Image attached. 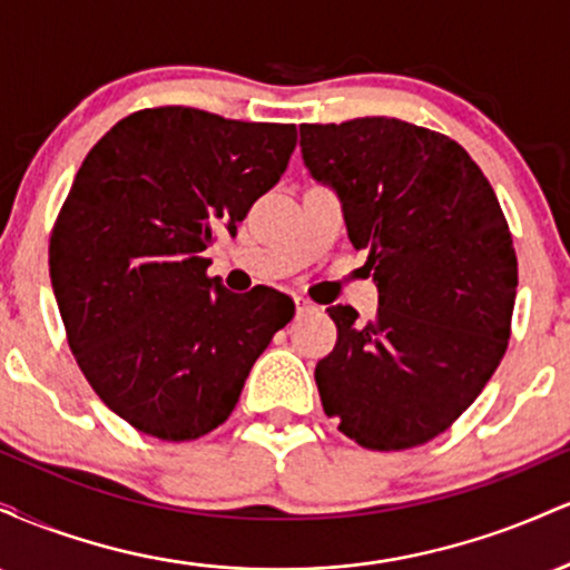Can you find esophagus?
<instances>
[{
  "instance_id": "34e87169",
  "label": "esophagus",
  "mask_w": 570,
  "mask_h": 570,
  "mask_svg": "<svg viewBox=\"0 0 570 570\" xmlns=\"http://www.w3.org/2000/svg\"><path fill=\"white\" fill-rule=\"evenodd\" d=\"M294 307H297V316H303V313H311V311H316V305H313V303H307L305 297H294Z\"/></svg>"
}]
</instances>
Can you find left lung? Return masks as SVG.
<instances>
[{"mask_svg":"<svg viewBox=\"0 0 570 570\" xmlns=\"http://www.w3.org/2000/svg\"><path fill=\"white\" fill-rule=\"evenodd\" d=\"M299 147L343 200L377 284L370 322L330 307L337 345L316 364L324 412L367 450L434 440L507 353L517 254L499 198L461 144L396 117L299 126Z\"/></svg>","mask_w":570,"mask_h":570,"instance_id":"obj_1","label":"left lung"}]
</instances>
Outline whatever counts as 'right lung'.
Listing matches in <instances>:
<instances>
[{
    "label": "right lung",
    "mask_w": 570,
    "mask_h": 570,
    "mask_svg": "<svg viewBox=\"0 0 570 570\" xmlns=\"http://www.w3.org/2000/svg\"><path fill=\"white\" fill-rule=\"evenodd\" d=\"M297 128L193 107L141 109L96 141L53 235L50 281L69 348L130 426L189 442L230 417L294 303L233 294L203 257L286 171Z\"/></svg>",
    "instance_id": "add662e5"
}]
</instances>
